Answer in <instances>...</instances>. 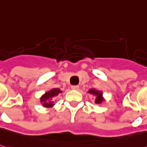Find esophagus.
<instances>
[{
	"mask_svg": "<svg viewBox=\"0 0 147 147\" xmlns=\"http://www.w3.org/2000/svg\"><path fill=\"white\" fill-rule=\"evenodd\" d=\"M79 88H80V87L78 85H72L71 86V89H73V90H78Z\"/></svg>",
	"mask_w": 147,
	"mask_h": 147,
	"instance_id": "esophagus-1",
	"label": "esophagus"
}]
</instances>
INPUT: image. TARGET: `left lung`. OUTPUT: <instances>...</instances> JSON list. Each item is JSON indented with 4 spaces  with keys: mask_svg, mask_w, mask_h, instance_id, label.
Masks as SVG:
<instances>
[{
    "mask_svg": "<svg viewBox=\"0 0 147 147\" xmlns=\"http://www.w3.org/2000/svg\"><path fill=\"white\" fill-rule=\"evenodd\" d=\"M88 93L93 95L96 99H95V103L96 104H101L102 101H104L105 100L103 98V93L101 91L96 90L94 88H92L88 91Z\"/></svg>",
    "mask_w": 147,
    "mask_h": 147,
    "instance_id": "1",
    "label": "left lung"
}]
</instances>
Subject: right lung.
Here are the masks:
<instances>
[{"label": "right lung", "instance_id": "right-lung-1", "mask_svg": "<svg viewBox=\"0 0 147 147\" xmlns=\"http://www.w3.org/2000/svg\"><path fill=\"white\" fill-rule=\"evenodd\" d=\"M62 92L59 88H53L51 90L47 92L45 94L42 96L40 101L42 103V106L46 108H51L54 105V98Z\"/></svg>", "mask_w": 147, "mask_h": 147}]
</instances>
